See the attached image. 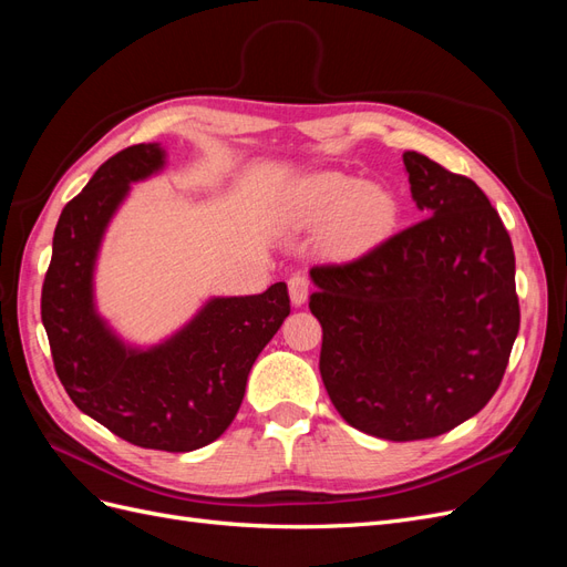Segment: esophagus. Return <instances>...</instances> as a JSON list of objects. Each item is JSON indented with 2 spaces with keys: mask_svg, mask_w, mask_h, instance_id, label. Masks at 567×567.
<instances>
[{
  "mask_svg": "<svg viewBox=\"0 0 567 567\" xmlns=\"http://www.w3.org/2000/svg\"><path fill=\"white\" fill-rule=\"evenodd\" d=\"M288 293L293 305H302L307 300V293H310V279H307L305 274H293V277L288 279Z\"/></svg>",
  "mask_w": 567,
  "mask_h": 567,
  "instance_id": "34e87169",
  "label": "esophagus"
}]
</instances>
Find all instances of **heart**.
<instances>
[{
	"mask_svg": "<svg viewBox=\"0 0 567 567\" xmlns=\"http://www.w3.org/2000/svg\"><path fill=\"white\" fill-rule=\"evenodd\" d=\"M296 210L307 221L338 217V234L348 244H369L398 221V200L379 184H359L346 175H321L302 188Z\"/></svg>",
	"mask_w": 567,
	"mask_h": 567,
	"instance_id": "obj_1",
	"label": "heart"
}]
</instances>
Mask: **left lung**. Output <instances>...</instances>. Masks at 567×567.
<instances>
[{
	"label": "left lung",
	"mask_w": 567,
	"mask_h": 567,
	"mask_svg": "<svg viewBox=\"0 0 567 567\" xmlns=\"http://www.w3.org/2000/svg\"><path fill=\"white\" fill-rule=\"evenodd\" d=\"M419 225L310 269L319 371L338 414L392 442L437 437L499 388L520 329L516 255L473 179L406 151Z\"/></svg>",
	"instance_id": "left-lung-1"
}]
</instances>
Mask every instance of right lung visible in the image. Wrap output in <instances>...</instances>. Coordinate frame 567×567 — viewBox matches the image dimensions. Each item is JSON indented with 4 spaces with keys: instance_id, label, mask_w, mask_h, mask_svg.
<instances>
[{
    "instance_id": "obj_1",
    "label": "right lung",
    "mask_w": 567,
    "mask_h": 567,
    "mask_svg": "<svg viewBox=\"0 0 567 567\" xmlns=\"http://www.w3.org/2000/svg\"><path fill=\"white\" fill-rule=\"evenodd\" d=\"M165 165L161 144H136L101 165L65 205L42 286V323L68 398L136 447L194 452L217 440L244 402L257 354L290 315L284 281L260 296L213 298L148 350L120 340L94 307L101 238L130 184Z\"/></svg>"
}]
</instances>
